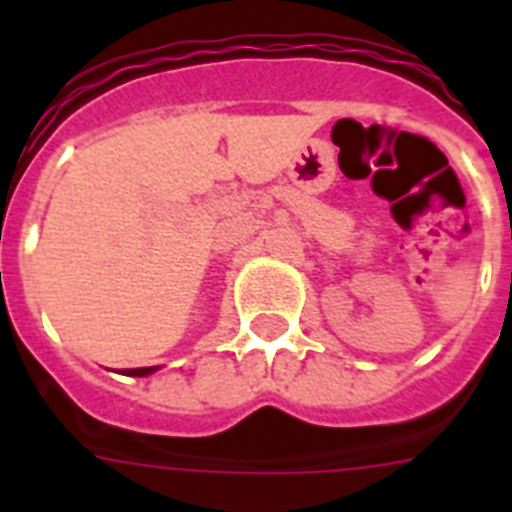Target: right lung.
<instances>
[{"mask_svg":"<svg viewBox=\"0 0 512 512\" xmlns=\"http://www.w3.org/2000/svg\"><path fill=\"white\" fill-rule=\"evenodd\" d=\"M158 372V366H140V369H125L122 374H128V377H148V374Z\"/></svg>","mask_w":512,"mask_h":512,"instance_id":"1","label":"right lung"}]
</instances>
